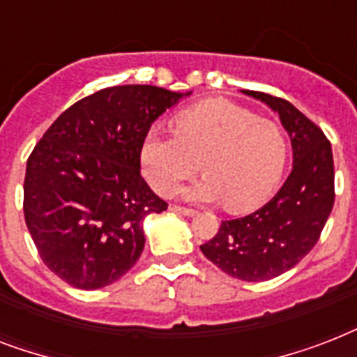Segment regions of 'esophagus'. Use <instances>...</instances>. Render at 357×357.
<instances>
[{
  "instance_id": "obj_1",
  "label": "esophagus",
  "mask_w": 357,
  "mask_h": 357,
  "mask_svg": "<svg viewBox=\"0 0 357 357\" xmlns=\"http://www.w3.org/2000/svg\"><path fill=\"white\" fill-rule=\"evenodd\" d=\"M172 211L176 213H181V215H185V217H195L196 211L195 209H190V207H183V206H172L170 207Z\"/></svg>"
}]
</instances>
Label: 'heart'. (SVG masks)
Masks as SVG:
<instances>
[{"label": "heart", "mask_w": 357, "mask_h": 357, "mask_svg": "<svg viewBox=\"0 0 357 357\" xmlns=\"http://www.w3.org/2000/svg\"><path fill=\"white\" fill-rule=\"evenodd\" d=\"M172 129L174 135L151 129L140 146V167L157 195H172L200 161L206 178L185 189V198L248 211L268 198L285 167L287 139L280 123L229 100L185 109Z\"/></svg>", "instance_id": "b5f03b06"}]
</instances>
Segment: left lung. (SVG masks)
I'll list each match as a JSON object with an SVG mask.
<instances>
[{"label": "left lung", "mask_w": 357, "mask_h": 357, "mask_svg": "<svg viewBox=\"0 0 357 357\" xmlns=\"http://www.w3.org/2000/svg\"><path fill=\"white\" fill-rule=\"evenodd\" d=\"M243 92L280 114L293 144V170L271 202L252 215L222 220L200 250L229 276L265 282L293 268L321 237L335 200L333 155L322 129L293 103L265 92Z\"/></svg>", "instance_id": "obj_1"}]
</instances>
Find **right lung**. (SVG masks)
<instances>
[{"label":"right lung","instance_id":"1","mask_svg":"<svg viewBox=\"0 0 357 357\" xmlns=\"http://www.w3.org/2000/svg\"><path fill=\"white\" fill-rule=\"evenodd\" d=\"M189 94L109 86L66 109L31 151L25 224L44 265L72 287L111 285L140 257L144 218L168 207L140 176V146Z\"/></svg>","mask_w":357,"mask_h":357}]
</instances>
